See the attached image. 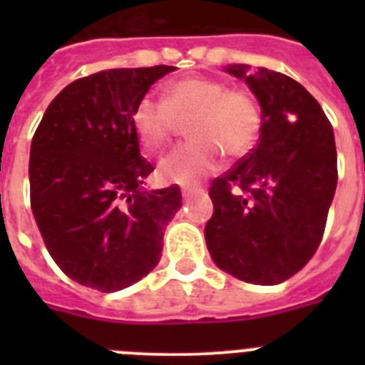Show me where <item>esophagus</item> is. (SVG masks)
<instances>
[{
	"instance_id": "esophagus-1",
	"label": "esophagus",
	"mask_w": 365,
	"mask_h": 365,
	"mask_svg": "<svg viewBox=\"0 0 365 365\" xmlns=\"http://www.w3.org/2000/svg\"><path fill=\"white\" fill-rule=\"evenodd\" d=\"M199 193H202L201 188H182V199L190 201V199L197 197Z\"/></svg>"
}]
</instances>
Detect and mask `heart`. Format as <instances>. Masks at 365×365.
<instances>
[{"label": "heart", "mask_w": 365, "mask_h": 365, "mask_svg": "<svg viewBox=\"0 0 365 365\" xmlns=\"http://www.w3.org/2000/svg\"><path fill=\"white\" fill-rule=\"evenodd\" d=\"M185 120L192 140L159 163L160 180L170 185H195L219 166L222 153L230 159L247 155L259 138L263 113L250 91L206 76L177 80L166 86L164 100L144 95L131 109L133 131L148 151L166 146Z\"/></svg>", "instance_id": "obj_1"}]
</instances>
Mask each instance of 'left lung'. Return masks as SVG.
I'll use <instances>...</instances> for the list:
<instances>
[{
    "label": "left lung",
    "instance_id": "obj_1",
    "mask_svg": "<svg viewBox=\"0 0 365 365\" xmlns=\"http://www.w3.org/2000/svg\"><path fill=\"white\" fill-rule=\"evenodd\" d=\"M227 71L256 95L263 128L257 146L212 182L206 247L237 279L278 285L307 265L324 237L338 180L333 125L291 76Z\"/></svg>",
    "mask_w": 365,
    "mask_h": 365
}]
</instances>
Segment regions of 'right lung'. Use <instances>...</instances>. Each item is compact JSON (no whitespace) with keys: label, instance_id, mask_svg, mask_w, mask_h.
I'll return each instance as SVG.
<instances>
[{"label":"right lung","instance_id":"right-lung-1","mask_svg":"<svg viewBox=\"0 0 365 365\" xmlns=\"http://www.w3.org/2000/svg\"><path fill=\"white\" fill-rule=\"evenodd\" d=\"M175 67L106 69L58 93L32 137L31 208L62 272L115 292L157 267L179 186L144 190L153 172L140 155L131 109Z\"/></svg>","mask_w":365,"mask_h":365}]
</instances>
